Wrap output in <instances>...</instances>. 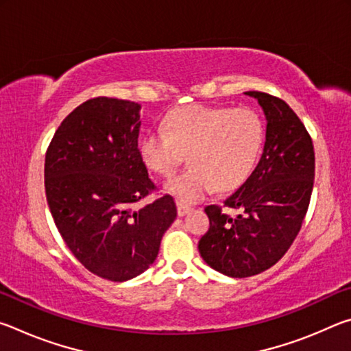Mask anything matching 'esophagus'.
Wrapping results in <instances>:
<instances>
[{
  "label": "esophagus",
  "instance_id": "1",
  "mask_svg": "<svg viewBox=\"0 0 351 351\" xmlns=\"http://www.w3.org/2000/svg\"><path fill=\"white\" fill-rule=\"evenodd\" d=\"M176 207H178V215H180V217H184V215H186V213L190 212V209H192V207L187 206V204H184V203H178Z\"/></svg>",
  "mask_w": 351,
  "mask_h": 351
}]
</instances>
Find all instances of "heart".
Here are the masks:
<instances>
[{
	"instance_id": "1",
	"label": "heart",
	"mask_w": 351,
	"mask_h": 351,
	"mask_svg": "<svg viewBox=\"0 0 351 351\" xmlns=\"http://www.w3.org/2000/svg\"><path fill=\"white\" fill-rule=\"evenodd\" d=\"M265 139L260 116L251 108L189 105L170 112L162 128H153L139 144L142 162L156 175L170 176L187 153L190 167L165 184L184 204L212 190L229 192L252 173Z\"/></svg>"
}]
</instances>
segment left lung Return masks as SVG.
<instances>
[{"instance_id": "8db88e82", "label": "left lung", "mask_w": 351, "mask_h": 351, "mask_svg": "<svg viewBox=\"0 0 351 351\" xmlns=\"http://www.w3.org/2000/svg\"><path fill=\"white\" fill-rule=\"evenodd\" d=\"M245 94L258 100L268 121L263 154L224 199V207L240 209V215L207 206L209 230L198 243L210 268L239 278L269 269L293 245L310 206L316 165L311 136L289 105L266 93Z\"/></svg>"}]
</instances>
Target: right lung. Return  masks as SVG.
Wrapping results in <instances>:
<instances>
[{
	"label": "right lung",
	"instance_id": "right-lung-1",
	"mask_svg": "<svg viewBox=\"0 0 351 351\" xmlns=\"http://www.w3.org/2000/svg\"><path fill=\"white\" fill-rule=\"evenodd\" d=\"M139 110L132 100L93 97L64 117L46 150V199L58 232L88 271L111 282L150 268L176 218L170 195L133 209L156 190L138 148Z\"/></svg>",
	"mask_w": 351,
	"mask_h": 351
}]
</instances>
